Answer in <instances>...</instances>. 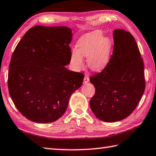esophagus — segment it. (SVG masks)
<instances>
[{"label": "esophagus", "mask_w": 156, "mask_h": 156, "mask_svg": "<svg viewBox=\"0 0 156 156\" xmlns=\"http://www.w3.org/2000/svg\"><path fill=\"white\" fill-rule=\"evenodd\" d=\"M89 81H90L89 76H88V75H86L85 76H84V79H83V83H88Z\"/></svg>", "instance_id": "obj_1"}]
</instances>
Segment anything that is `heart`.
I'll use <instances>...</instances> for the list:
<instances>
[{
    "mask_svg": "<svg viewBox=\"0 0 156 156\" xmlns=\"http://www.w3.org/2000/svg\"><path fill=\"white\" fill-rule=\"evenodd\" d=\"M112 43L110 37L103 36L100 30L88 33L79 39L76 43L77 50L71 53L70 61L76 69L83 67V58L86 57L89 68L99 71L106 67L110 62Z\"/></svg>",
    "mask_w": 156,
    "mask_h": 156,
    "instance_id": "b5f03b06",
    "label": "heart"
}]
</instances>
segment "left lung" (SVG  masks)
I'll return each mask as SVG.
<instances>
[{"label": "left lung", "mask_w": 156, "mask_h": 156, "mask_svg": "<svg viewBox=\"0 0 156 156\" xmlns=\"http://www.w3.org/2000/svg\"><path fill=\"white\" fill-rule=\"evenodd\" d=\"M114 50L102 72L90 77L95 94L90 106L101 121L112 122L135 110L145 89L144 64L134 37L123 29L113 32Z\"/></svg>", "instance_id": "1"}]
</instances>
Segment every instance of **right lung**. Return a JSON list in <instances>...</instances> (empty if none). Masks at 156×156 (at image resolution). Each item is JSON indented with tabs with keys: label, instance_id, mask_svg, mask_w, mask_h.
<instances>
[{
	"label": "right lung",
	"instance_id": "add662e5",
	"mask_svg": "<svg viewBox=\"0 0 156 156\" xmlns=\"http://www.w3.org/2000/svg\"><path fill=\"white\" fill-rule=\"evenodd\" d=\"M72 29L35 26L16 46L8 73V88L16 108L40 123L57 121L65 113L70 97L84 75L65 66L70 62Z\"/></svg>",
	"mask_w": 156,
	"mask_h": 156
}]
</instances>
